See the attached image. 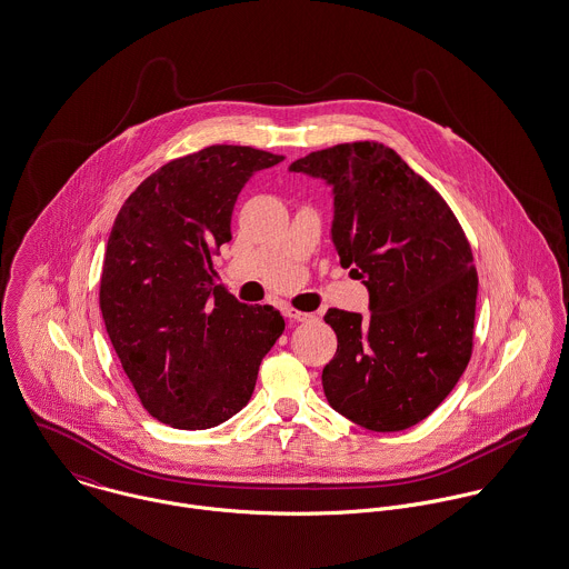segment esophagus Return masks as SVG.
<instances>
[{
    "label": "esophagus",
    "mask_w": 569,
    "mask_h": 569,
    "mask_svg": "<svg viewBox=\"0 0 569 569\" xmlns=\"http://www.w3.org/2000/svg\"><path fill=\"white\" fill-rule=\"evenodd\" d=\"M286 316L297 320V322H308V320H315V315H308V312H299V310H286Z\"/></svg>",
    "instance_id": "esophagus-1"
}]
</instances>
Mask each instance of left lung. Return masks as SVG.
I'll list each match as a JSON object with an SVG mask.
<instances>
[{"instance_id": "left-lung-1", "label": "left lung", "mask_w": 569, "mask_h": 569, "mask_svg": "<svg viewBox=\"0 0 569 569\" xmlns=\"http://www.w3.org/2000/svg\"><path fill=\"white\" fill-rule=\"evenodd\" d=\"M288 170L331 188V242L369 290V318L325 315L338 336L322 369L329 406L373 432L417 426L451 392L473 347L478 274L456 216L376 141L310 152Z\"/></svg>"}]
</instances>
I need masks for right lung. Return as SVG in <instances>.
Instances as JSON below:
<instances>
[{
	"label": "right lung",
	"instance_id": "add662e5",
	"mask_svg": "<svg viewBox=\"0 0 569 569\" xmlns=\"http://www.w3.org/2000/svg\"><path fill=\"white\" fill-rule=\"evenodd\" d=\"M281 161L251 146L202 148L150 174L113 222L100 310L141 406L161 423L207 430L240 412L286 329L272 306L216 286L211 261L231 240L242 188Z\"/></svg>",
	"mask_w": 569,
	"mask_h": 569
}]
</instances>
